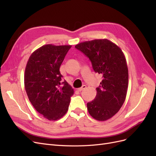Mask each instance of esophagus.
Wrapping results in <instances>:
<instances>
[{
	"mask_svg": "<svg viewBox=\"0 0 156 156\" xmlns=\"http://www.w3.org/2000/svg\"><path fill=\"white\" fill-rule=\"evenodd\" d=\"M87 88V86L86 85H83L82 87H81V88H77V90L78 91H79V92H81V91H82V90H84Z\"/></svg>",
	"mask_w": 156,
	"mask_h": 156,
	"instance_id": "obj_1",
	"label": "esophagus"
}]
</instances>
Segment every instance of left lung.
Masks as SVG:
<instances>
[{"mask_svg": "<svg viewBox=\"0 0 156 156\" xmlns=\"http://www.w3.org/2000/svg\"><path fill=\"white\" fill-rule=\"evenodd\" d=\"M75 48L88 56L95 72L103 77L95 99L87 103L89 114L98 121L108 120L119 111L127 95L129 75L124 54L107 39L83 41Z\"/></svg>", "mask_w": 156, "mask_h": 156, "instance_id": "left-lung-1", "label": "left lung"}]
</instances>
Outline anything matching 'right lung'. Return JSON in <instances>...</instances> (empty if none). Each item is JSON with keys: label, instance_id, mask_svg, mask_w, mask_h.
Wrapping results in <instances>:
<instances>
[{"label": "right lung", "instance_id": "add662e5", "mask_svg": "<svg viewBox=\"0 0 156 156\" xmlns=\"http://www.w3.org/2000/svg\"><path fill=\"white\" fill-rule=\"evenodd\" d=\"M72 45L47 44L30 56L24 75L25 88L35 109L46 119L57 120L68 110L73 89L61 83L60 67Z\"/></svg>", "mask_w": 156, "mask_h": 156}]
</instances>
